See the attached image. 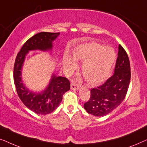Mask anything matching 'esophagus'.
I'll list each match as a JSON object with an SVG mask.
<instances>
[{"label":"esophagus","instance_id":"obj_1","mask_svg":"<svg viewBox=\"0 0 147 147\" xmlns=\"http://www.w3.org/2000/svg\"><path fill=\"white\" fill-rule=\"evenodd\" d=\"M79 88H80V86L79 85H77V84H74V83H72L71 84V90H76L79 89Z\"/></svg>","mask_w":147,"mask_h":147}]
</instances>
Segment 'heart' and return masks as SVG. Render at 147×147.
<instances>
[{
	"label": "heart",
	"instance_id": "heart-1",
	"mask_svg": "<svg viewBox=\"0 0 147 147\" xmlns=\"http://www.w3.org/2000/svg\"><path fill=\"white\" fill-rule=\"evenodd\" d=\"M115 59L112 48L92 42L78 46L73 51V57L65 52L63 65L67 71H71L76 65L75 60L82 61L81 70L86 82L90 85H98L110 76Z\"/></svg>",
	"mask_w": 147,
	"mask_h": 147
}]
</instances>
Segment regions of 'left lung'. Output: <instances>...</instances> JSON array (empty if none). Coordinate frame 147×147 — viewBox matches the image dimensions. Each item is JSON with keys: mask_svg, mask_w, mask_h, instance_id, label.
<instances>
[{"mask_svg": "<svg viewBox=\"0 0 147 147\" xmlns=\"http://www.w3.org/2000/svg\"><path fill=\"white\" fill-rule=\"evenodd\" d=\"M130 76L128 55L119 45L114 74L102 85L91 90L89 100L84 104L87 112L95 116H103L117 108L127 93Z\"/></svg>", "mask_w": 147, "mask_h": 147, "instance_id": "left-lung-1", "label": "left lung"}]
</instances>
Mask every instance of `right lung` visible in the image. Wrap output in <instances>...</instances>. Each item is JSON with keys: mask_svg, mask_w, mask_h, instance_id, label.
<instances>
[{"mask_svg": "<svg viewBox=\"0 0 147 147\" xmlns=\"http://www.w3.org/2000/svg\"><path fill=\"white\" fill-rule=\"evenodd\" d=\"M59 35V33L41 32L33 35L21 47L14 65L13 78L18 96L29 109L41 115L51 113L59 106L63 95L70 89V82L67 78L53 75L49 85L44 91L40 93H33L23 84L21 80L22 66L29 51L51 50L52 42Z\"/></svg>", "mask_w": 147, "mask_h": 147, "instance_id": "1", "label": "right lung"}]
</instances>
